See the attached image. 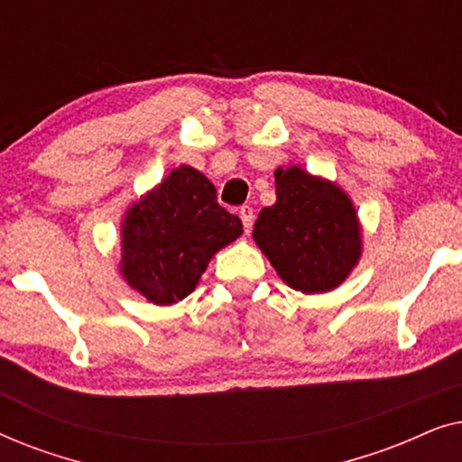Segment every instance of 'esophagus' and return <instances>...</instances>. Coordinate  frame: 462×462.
Wrapping results in <instances>:
<instances>
[{
	"label": "esophagus",
	"instance_id": "1",
	"mask_svg": "<svg viewBox=\"0 0 462 462\" xmlns=\"http://www.w3.org/2000/svg\"><path fill=\"white\" fill-rule=\"evenodd\" d=\"M239 218H242L245 233H250L252 223H254V210H252L250 206H242V208H239Z\"/></svg>",
	"mask_w": 462,
	"mask_h": 462
}]
</instances>
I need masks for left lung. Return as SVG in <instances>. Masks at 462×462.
Segmentation results:
<instances>
[{
    "instance_id": "left-lung-1",
    "label": "left lung",
    "mask_w": 462,
    "mask_h": 462,
    "mask_svg": "<svg viewBox=\"0 0 462 462\" xmlns=\"http://www.w3.org/2000/svg\"><path fill=\"white\" fill-rule=\"evenodd\" d=\"M273 206L258 214L252 237L290 288L330 292L362 256L357 212L343 189L299 166L275 170Z\"/></svg>"
}]
</instances>
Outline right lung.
I'll return each instance as SVG.
<instances>
[{"instance_id": "right-lung-1", "label": "right lung", "mask_w": 462, "mask_h": 462, "mask_svg": "<svg viewBox=\"0 0 462 462\" xmlns=\"http://www.w3.org/2000/svg\"><path fill=\"white\" fill-rule=\"evenodd\" d=\"M242 233V220L218 204L212 182L180 166L125 212L119 273L153 305H174Z\"/></svg>"}]
</instances>
